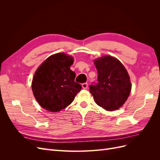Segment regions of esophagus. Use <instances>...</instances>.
<instances>
[{
	"instance_id": "1",
	"label": "esophagus",
	"mask_w": 160,
	"mask_h": 160,
	"mask_svg": "<svg viewBox=\"0 0 160 160\" xmlns=\"http://www.w3.org/2000/svg\"><path fill=\"white\" fill-rule=\"evenodd\" d=\"M82 88L83 89H85L88 88V83H82Z\"/></svg>"
}]
</instances>
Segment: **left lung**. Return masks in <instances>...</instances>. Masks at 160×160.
<instances>
[{
	"mask_svg": "<svg viewBox=\"0 0 160 160\" xmlns=\"http://www.w3.org/2000/svg\"><path fill=\"white\" fill-rule=\"evenodd\" d=\"M98 83L91 85L90 93L95 103L107 111L118 109L128 99L132 84L127 70L118 59L103 56L94 61Z\"/></svg>",
	"mask_w": 160,
	"mask_h": 160,
	"instance_id": "left-lung-1",
	"label": "left lung"
}]
</instances>
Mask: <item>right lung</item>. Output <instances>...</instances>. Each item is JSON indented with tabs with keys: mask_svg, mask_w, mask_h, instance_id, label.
<instances>
[{
	"mask_svg": "<svg viewBox=\"0 0 160 160\" xmlns=\"http://www.w3.org/2000/svg\"><path fill=\"white\" fill-rule=\"evenodd\" d=\"M72 63L73 58L60 52L48 57L38 67L32 90L42 108L58 112L70 105L81 90V85L75 82V72L70 69Z\"/></svg>",
	"mask_w": 160,
	"mask_h": 160,
	"instance_id": "add662e5",
	"label": "right lung"
}]
</instances>
